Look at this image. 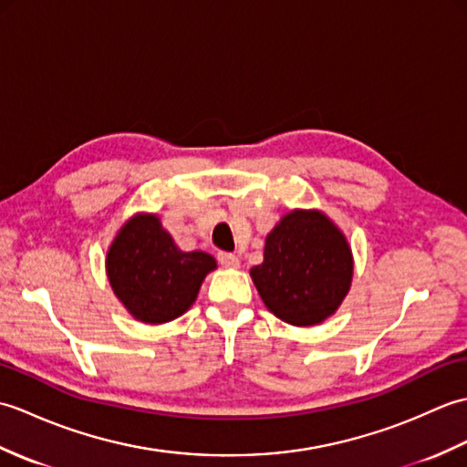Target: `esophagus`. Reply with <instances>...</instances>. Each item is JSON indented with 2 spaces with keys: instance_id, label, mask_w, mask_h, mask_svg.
<instances>
[{
  "instance_id": "34e87169",
  "label": "esophagus",
  "mask_w": 467,
  "mask_h": 467,
  "mask_svg": "<svg viewBox=\"0 0 467 467\" xmlns=\"http://www.w3.org/2000/svg\"><path fill=\"white\" fill-rule=\"evenodd\" d=\"M218 263L223 266H228V269H236V266H239V256L233 253H218Z\"/></svg>"
}]
</instances>
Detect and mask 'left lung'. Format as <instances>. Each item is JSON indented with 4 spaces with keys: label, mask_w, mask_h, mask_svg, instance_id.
<instances>
[{
    "label": "left lung",
    "mask_w": 467,
    "mask_h": 467,
    "mask_svg": "<svg viewBox=\"0 0 467 467\" xmlns=\"http://www.w3.org/2000/svg\"><path fill=\"white\" fill-rule=\"evenodd\" d=\"M251 276L275 317L311 327L331 317L349 293L353 254L329 216L291 211L266 234L265 259Z\"/></svg>",
    "instance_id": "8db88e82"
}]
</instances>
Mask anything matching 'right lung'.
I'll return each instance as SVG.
<instances>
[{
  "instance_id": "1",
  "label": "right lung",
  "mask_w": 467,
  "mask_h": 467,
  "mask_svg": "<svg viewBox=\"0 0 467 467\" xmlns=\"http://www.w3.org/2000/svg\"><path fill=\"white\" fill-rule=\"evenodd\" d=\"M216 261L202 251L184 253L156 214H136L112 241L106 273L112 291L134 319L168 323L191 309Z\"/></svg>"
}]
</instances>
